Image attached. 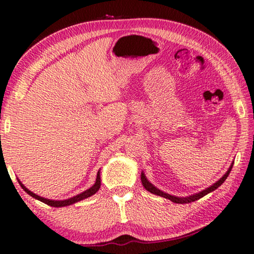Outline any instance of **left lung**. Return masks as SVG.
I'll list each match as a JSON object with an SVG mask.
<instances>
[{
    "instance_id": "obj_1",
    "label": "left lung",
    "mask_w": 254,
    "mask_h": 254,
    "mask_svg": "<svg viewBox=\"0 0 254 254\" xmlns=\"http://www.w3.org/2000/svg\"><path fill=\"white\" fill-rule=\"evenodd\" d=\"M233 164H234V162L231 164V166H229V168L227 170V172L225 173L223 178H220L218 181H217L216 183L210 185V187L207 188V189H204V190H202V191L199 192V193H194V194L189 195V196H175V195L168 194V193L164 192L162 190H159V189H157L154 184H151L150 182H149L143 172H141V182H142V185L144 187V189H146V190L149 191L150 193H152V194L163 196V198L171 200V201H173V202H175V203H189V202H193V201H195V200H199L200 198H202V196L207 195L208 193H210L212 191H215L216 189H218L220 185L225 182V180L227 179V176L229 175V173H231L232 167H233Z\"/></svg>"
}]
</instances>
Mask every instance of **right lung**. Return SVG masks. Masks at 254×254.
<instances>
[{
    "mask_svg": "<svg viewBox=\"0 0 254 254\" xmlns=\"http://www.w3.org/2000/svg\"><path fill=\"white\" fill-rule=\"evenodd\" d=\"M18 182H19V184H20V187H21V188L23 189V190H25V191L28 193V194L33 196V198L37 199V200H39V201H42V202L46 203V204H48V206H51V207H55V208L65 207V206H70V204H73V203H75V202H78V201H81V200H83V199L89 198V196L94 195L95 193L99 190V188H100V170H99L98 173H97V178H96V182H95L94 185H92L91 188L87 189L86 191L81 192V193H80V194H76V195H74V196H72V198L65 199V200H51V199L43 198V196L37 195V194H36V193L31 192L30 190H28V189L25 187V185H23V184L21 183V181H20L19 179H18Z\"/></svg>",
    "mask_w": 254,
    "mask_h": 254,
    "instance_id": "add662e5",
    "label": "right lung"
}]
</instances>
